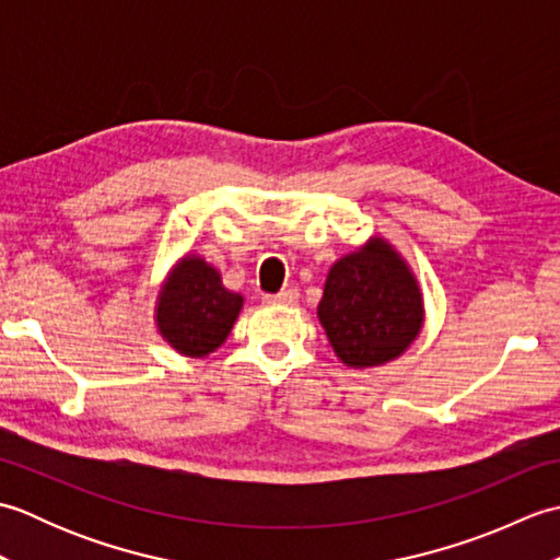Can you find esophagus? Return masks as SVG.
I'll return each instance as SVG.
<instances>
[{"instance_id": "obj_1", "label": "esophagus", "mask_w": 560, "mask_h": 560, "mask_svg": "<svg viewBox=\"0 0 560 560\" xmlns=\"http://www.w3.org/2000/svg\"><path fill=\"white\" fill-rule=\"evenodd\" d=\"M265 303H269V305H295V303H299V291L283 289L277 295H265Z\"/></svg>"}]
</instances>
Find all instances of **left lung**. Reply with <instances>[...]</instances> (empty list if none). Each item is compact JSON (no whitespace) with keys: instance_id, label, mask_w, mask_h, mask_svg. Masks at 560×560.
Returning a JSON list of instances; mask_svg holds the SVG:
<instances>
[{"instance_id":"obj_1","label":"left lung","mask_w":560,"mask_h":560,"mask_svg":"<svg viewBox=\"0 0 560 560\" xmlns=\"http://www.w3.org/2000/svg\"><path fill=\"white\" fill-rule=\"evenodd\" d=\"M317 317L341 363L373 368L419 337L423 299L407 261L383 237H371L329 269Z\"/></svg>"}]
</instances>
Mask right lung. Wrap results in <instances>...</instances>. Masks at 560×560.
Segmentation results:
<instances>
[{
    "label": "right lung",
    "instance_id": "1",
    "mask_svg": "<svg viewBox=\"0 0 560 560\" xmlns=\"http://www.w3.org/2000/svg\"><path fill=\"white\" fill-rule=\"evenodd\" d=\"M241 307L243 295L223 289L217 269L187 255L159 295L156 325L177 353L201 359L231 335Z\"/></svg>",
    "mask_w": 560,
    "mask_h": 560
}]
</instances>
